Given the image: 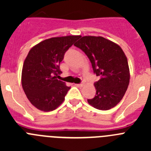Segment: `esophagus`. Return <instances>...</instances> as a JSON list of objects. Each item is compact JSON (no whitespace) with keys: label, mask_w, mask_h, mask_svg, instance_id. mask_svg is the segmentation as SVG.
Listing matches in <instances>:
<instances>
[{"label":"esophagus","mask_w":151,"mask_h":151,"mask_svg":"<svg viewBox=\"0 0 151 151\" xmlns=\"http://www.w3.org/2000/svg\"><path fill=\"white\" fill-rule=\"evenodd\" d=\"M77 86V87H79V88H82L84 86V83H82V84H77V85H76Z\"/></svg>","instance_id":"34e87169"}]
</instances>
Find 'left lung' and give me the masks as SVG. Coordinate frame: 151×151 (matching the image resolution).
I'll list each match as a JSON object with an SVG mask.
<instances>
[{
  "label": "left lung",
  "instance_id": "8db88e82",
  "mask_svg": "<svg viewBox=\"0 0 151 151\" xmlns=\"http://www.w3.org/2000/svg\"><path fill=\"white\" fill-rule=\"evenodd\" d=\"M74 45L85 52L94 73L100 79L94 83L95 97L88 102L97 110L116 106L127 90L130 79L129 63L120 46L101 36H83Z\"/></svg>",
  "mask_w": 151,
  "mask_h": 151
}]
</instances>
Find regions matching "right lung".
<instances>
[{"label":"right lung","instance_id":"right-lung-1","mask_svg":"<svg viewBox=\"0 0 151 151\" xmlns=\"http://www.w3.org/2000/svg\"><path fill=\"white\" fill-rule=\"evenodd\" d=\"M80 35L54 37L44 40L29 50L22 70V86L35 107L49 112L65 100L70 88L57 79L61 73L60 63L66 50Z\"/></svg>","mask_w":151,"mask_h":151}]
</instances>
